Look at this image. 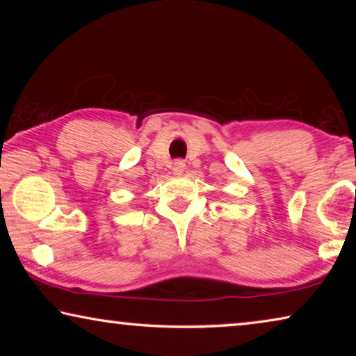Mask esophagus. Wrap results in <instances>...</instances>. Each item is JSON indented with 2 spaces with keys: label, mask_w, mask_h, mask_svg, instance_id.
Masks as SVG:
<instances>
[{
  "label": "esophagus",
  "mask_w": 356,
  "mask_h": 356,
  "mask_svg": "<svg viewBox=\"0 0 356 356\" xmlns=\"http://www.w3.org/2000/svg\"><path fill=\"white\" fill-rule=\"evenodd\" d=\"M185 170V161L184 160H176L172 163V172L176 174V176H180V174L184 172Z\"/></svg>",
  "instance_id": "34e87169"
}]
</instances>
